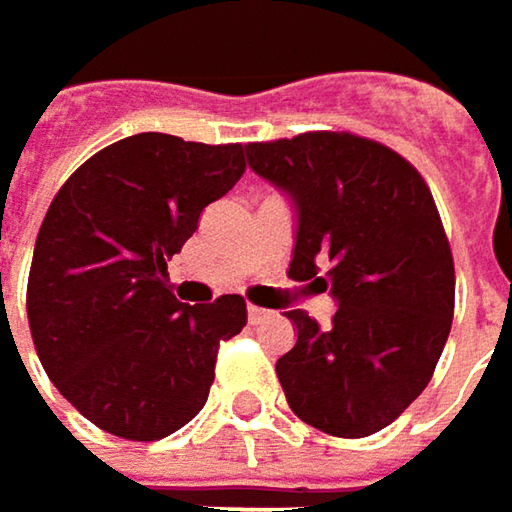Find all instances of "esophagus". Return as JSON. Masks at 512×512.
<instances>
[{"label":"esophagus","instance_id":"1","mask_svg":"<svg viewBox=\"0 0 512 512\" xmlns=\"http://www.w3.org/2000/svg\"><path fill=\"white\" fill-rule=\"evenodd\" d=\"M272 317V311H266V308H257V305H249V323L257 326V323H263V320H269Z\"/></svg>","mask_w":512,"mask_h":512}]
</instances>
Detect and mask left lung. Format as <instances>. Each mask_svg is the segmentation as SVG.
<instances>
[{
  "mask_svg": "<svg viewBox=\"0 0 512 512\" xmlns=\"http://www.w3.org/2000/svg\"><path fill=\"white\" fill-rule=\"evenodd\" d=\"M246 156L293 204L287 275L338 302L332 326L287 311L284 397L329 436L379 433L427 388L454 320V257L433 195L403 156L350 133L255 142Z\"/></svg>",
  "mask_w": 512,
  "mask_h": 512,
  "instance_id": "left-lung-1",
  "label": "left lung"
}]
</instances>
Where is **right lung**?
Masks as SVG:
<instances>
[{
    "label": "right lung",
    "instance_id": "right-lung-1",
    "mask_svg": "<svg viewBox=\"0 0 512 512\" xmlns=\"http://www.w3.org/2000/svg\"><path fill=\"white\" fill-rule=\"evenodd\" d=\"M243 171V145L139 133L82 162L52 198L29 272V329L52 385L100 430L156 442L204 409L219 344L246 326V302H177L165 260Z\"/></svg>",
    "mask_w": 512,
    "mask_h": 512
}]
</instances>
